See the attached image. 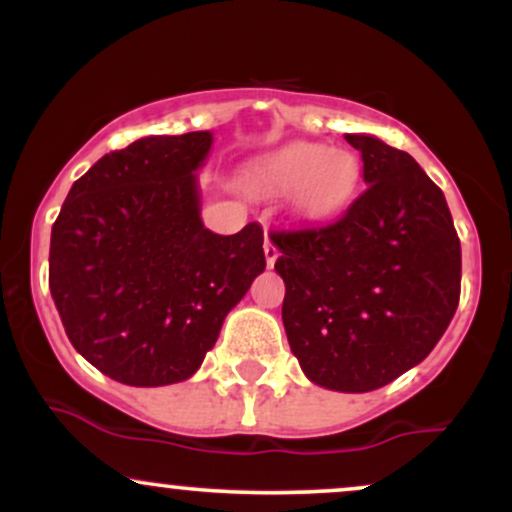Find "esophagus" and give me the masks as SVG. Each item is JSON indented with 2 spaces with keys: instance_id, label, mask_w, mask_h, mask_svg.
Listing matches in <instances>:
<instances>
[{
  "instance_id": "34e87169",
  "label": "esophagus",
  "mask_w": 512,
  "mask_h": 512,
  "mask_svg": "<svg viewBox=\"0 0 512 512\" xmlns=\"http://www.w3.org/2000/svg\"><path fill=\"white\" fill-rule=\"evenodd\" d=\"M264 257H267V264L269 267H274L276 257H279V250H276V245L272 243V240H264Z\"/></svg>"
}]
</instances>
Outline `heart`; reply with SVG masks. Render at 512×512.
<instances>
[{
	"mask_svg": "<svg viewBox=\"0 0 512 512\" xmlns=\"http://www.w3.org/2000/svg\"><path fill=\"white\" fill-rule=\"evenodd\" d=\"M250 180L262 190L291 192L293 207L305 216H327L354 192L358 161L344 149L296 142L260 158Z\"/></svg>",
	"mask_w": 512,
	"mask_h": 512,
	"instance_id": "1",
	"label": "heart"
}]
</instances>
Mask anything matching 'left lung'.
<instances>
[{"label":"left lung","mask_w":512,"mask_h":512,"mask_svg":"<svg viewBox=\"0 0 512 512\" xmlns=\"http://www.w3.org/2000/svg\"><path fill=\"white\" fill-rule=\"evenodd\" d=\"M366 190L339 219L272 231L286 337L303 373L370 392L431 354L460 303L462 250L443 190L407 151L346 134Z\"/></svg>","instance_id":"8db88e82"}]
</instances>
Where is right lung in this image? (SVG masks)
Wrapping results in <instances>:
<instances>
[{
	"label": "right lung",
	"instance_id": "add662e5",
	"mask_svg": "<svg viewBox=\"0 0 512 512\" xmlns=\"http://www.w3.org/2000/svg\"><path fill=\"white\" fill-rule=\"evenodd\" d=\"M211 132L144 137L110 151L64 199L50 291L69 342L117 383H180L202 366L228 310L264 272V233L216 236L195 170Z\"/></svg>",
	"mask_w": 512,
	"mask_h": 512
}]
</instances>
